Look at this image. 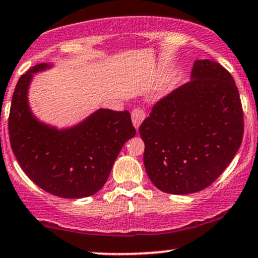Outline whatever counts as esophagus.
<instances>
[{"label":"esophagus","instance_id":"obj_1","mask_svg":"<svg viewBox=\"0 0 258 258\" xmlns=\"http://www.w3.org/2000/svg\"><path fill=\"white\" fill-rule=\"evenodd\" d=\"M131 117H132L133 126H135L136 130H138L139 126H141V123L143 122L144 119H146V112L142 110V109H135V110L132 111Z\"/></svg>","mask_w":258,"mask_h":258}]
</instances>
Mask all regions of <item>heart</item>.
Returning a JSON list of instances; mask_svg holds the SVG:
<instances>
[{"label": "heart", "instance_id": "obj_1", "mask_svg": "<svg viewBox=\"0 0 258 258\" xmlns=\"http://www.w3.org/2000/svg\"><path fill=\"white\" fill-rule=\"evenodd\" d=\"M174 88V84L172 81H168L165 84L164 86H162L161 88H160L159 91V97H165L167 96V94H170L171 92H172V90Z\"/></svg>", "mask_w": 258, "mask_h": 258}]
</instances>
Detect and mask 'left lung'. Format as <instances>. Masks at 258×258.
Segmentation results:
<instances>
[{
	"label": "left lung",
	"mask_w": 258,
	"mask_h": 258,
	"mask_svg": "<svg viewBox=\"0 0 258 258\" xmlns=\"http://www.w3.org/2000/svg\"><path fill=\"white\" fill-rule=\"evenodd\" d=\"M139 133L156 188L176 195L205 189L241 146L244 116L232 75L214 59L195 60L190 82L154 105Z\"/></svg>",
	"instance_id": "obj_1"
}]
</instances>
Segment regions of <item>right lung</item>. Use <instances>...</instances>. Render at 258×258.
<instances>
[{"instance_id": "1", "label": "right lung", "mask_w": 258, "mask_h": 258, "mask_svg": "<svg viewBox=\"0 0 258 258\" xmlns=\"http://www.w3.org/2000/svg\"><path fill=\"white\" fill-rule=\"evenodd\" d=\"M54 67L41 63L19 79L8 120L11 147L35 184L55 197L80 199L105 184L123 144L136 136L131 115L99 108L69 127L47 123L32 111L29 91L34 74Z\"/></svg>"}]
</instances>
